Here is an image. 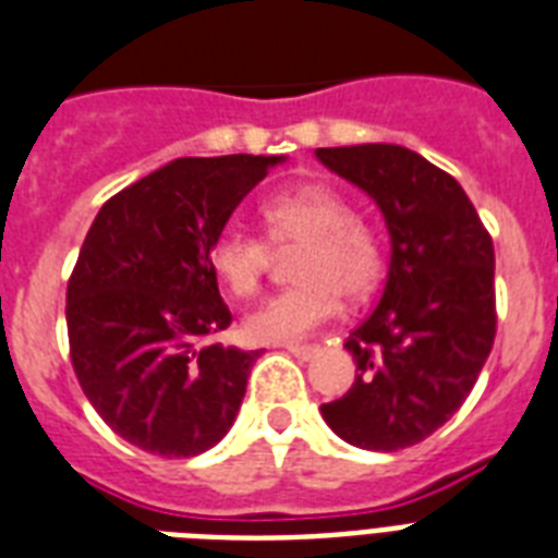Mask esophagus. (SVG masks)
Wrapping results in <instances>:
<instances>
[{
	"label": "esophagus",
	"mask_w": 558,
	"mask_h": 558,
	"mask_svg": "<svg viewBox=\"0 0 558 558\" xmlns=\"http://www.w3.org/2000/svg\"><path fill=\"white\" fill-rule=\"evenodd\" d=\"M283 348H287L295 359H301V362H306V359H313L315 353H318L315 344H283Z\"/></svg>",
	"instance_id": "34e87169"
}]
</instances>
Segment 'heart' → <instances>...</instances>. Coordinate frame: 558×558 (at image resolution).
I'll return each mask as SVG.
<instances>
[{
  "label": "heart",
  "instance_id": "heart-1",
  "mask_svg": "<svg viewBox=\"0 0 558 558\" xmlns=\"http://www.w3.org/2000/svg\"><path fill=\"white\" fill-rule=\"evenodd\" d=\"M266 234L252 228H222L210 245V266L234 298H252L275 260V242L283 252H301L292 260L295 287L266 298L245 315V339L283 344L318 330L339 310V295L362 301L379 283V231L356 217L336 187L322 182L289 187L263 202Z\"/></svg>",
  "mask_w": 558,
  "mask_h": 558
}]
</instances>
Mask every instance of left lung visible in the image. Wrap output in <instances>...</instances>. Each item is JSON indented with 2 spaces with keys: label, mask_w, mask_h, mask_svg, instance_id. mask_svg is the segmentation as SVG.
Masks as SVG:
<instances>
[{
  "label": "left lung",
  "mask_w": 558,
  "mask_h": 558,
  "mask_svg": "<svg viewBox=\"0 0 558 558\" xmlns=\"http://www.w3.org/2000/svg\"><path fill=\"white\" fill-rule=\"evenodd\" d=\"M315 156L371 193L390 231L379 304L344 341L356 381L322 414L350 446L408 449L466 402L493 350V236L463 187L408 147H318Z\"/></svg>",
  "instance_id": "8db88e82"
}]
</instances>
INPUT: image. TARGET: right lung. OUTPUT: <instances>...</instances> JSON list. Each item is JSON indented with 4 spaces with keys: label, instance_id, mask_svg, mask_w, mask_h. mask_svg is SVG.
Here are the masks:
<instances>
[{
    "label": "right lung",
    "instance_id": "1",
    "mask_svg": "<svg viewBox=\"0 0 558 558\" xmlns=\"http://www.w3.org/2000/svg\"><path fill=\"white\" fill-rule=\"evenodd\" d=\"M278 156L177 159L104 202L65 292L69 356L100 420L142 451L193 458L234 425L257 350L231 324L210 245Z\"/></svg>",
    "mask_w": 558,
    "mask_h": 558
}]
</instances>
